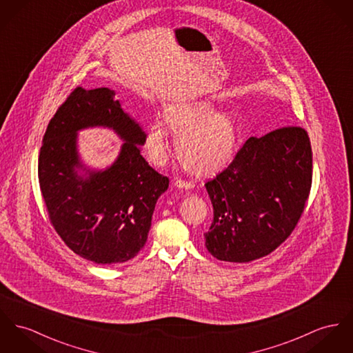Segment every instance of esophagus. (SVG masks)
<instances>
[{"mask_svg":"<svg viewBox=\"0 0 353 353\" xmlns=\"http://www.w3.org/2000/svg\"><path fill=\"white\" fill-rule=\"evenodd\" d=\"M173 184H174V187L181 188V190H190V188H193V184L190 181H185V180H181V179L174 180Z\"/></svg>","mask_w":353,"mask_h":353,"instance_id":"obj_1","label":"esophagus"}]
</instances>
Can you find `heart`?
I'll use <instances>...</instances> for the list:
<instances>
[{"instance_id":"obj_1","label":"heart","mask_w":353,"mask_h":353,"mask_svg":"<svg viewBox=\"0 0 353 353\" xmlns=\"http://www.w3.org/2000/svg\"><path fill=\"white\" fill-rule=\"evenodd\" d=\"M168 129L177 137V156L194 174L204 176L221 170L231 161L238 129L228 112H215L210 102H190L169 106L163 112ZM145 145L154 163L165 161L168 154V132L160 123L149 128Z\"/></svg>"}]
</instances>
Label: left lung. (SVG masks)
Here are the masks:
<instances>
[{
  "instance_id": "obj_1",
  "label": "left lung",
  "mask_w": 353,
  "mask_h": 353,
  "mask_svg": "<svg viewBox=\"0 0 353 353\" xmlns=\"http://www.w3.org/2000/svg\"><path fill=\"white\" fill-rule=\"evenodd\" d=\"M312 146L305 129L282 126L251 137L232 163L205 183L214 220L204 234L219 261L269 255L294 231L312 188Z\"/></svg>"
}]
</instances>
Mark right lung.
Wrapping results in <instances>:
<instances>
[{
  "label": "right lung",
  "mask_w": 353,
  "mask_h": 353,
  "mask_svg": "<svg viewBox=\"0 0 353 353\" xmlns=\"http://www.w3.org/2000/svg\"><path fill=\"white\" fill-rule=\"evenodd\" d=\"M106 87H77L50 121L39 154V183L54 231L75 254L98 265L133 259L146 243L157 199L169 179L141 156L145 133ZM114 128L127 142L109 170L83 181L76 132Z\"/></svg>",
  "instance_id": "obj_1"
}]
</instances>
